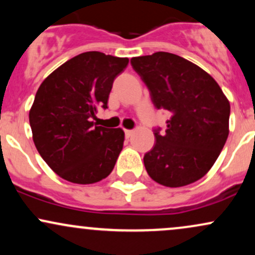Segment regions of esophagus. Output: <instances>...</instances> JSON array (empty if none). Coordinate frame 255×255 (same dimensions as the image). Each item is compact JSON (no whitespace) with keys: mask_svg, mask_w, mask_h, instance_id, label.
<instances>
[{"mask_svg":"<svg viewBox=\"0 0 255 255\" xmlns=\"http://www.w3.org/2000/svg\"><path fill=\"white\" fill-rule=\"evenodd\" d=\"M131 134H133V130H131V129H125L126 137H130Z\"/></svg>","mask_w":255,"mask_h":255,"instance_id":"34e87169","label":"esophagus"}]
</instances>
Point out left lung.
<instances>
[{
  "mask_svg": "<svg viewBox=\"0 0 255 255\" xmlns=\"http://www.w3.org/2000/svg\"><path fill=\"white\" fill-rule=\"evenodd\" d=\"M157 109L170 113L166 129L154 128L156 142L144 156L152 180L182 187L200 180L215 164L229 135L230 104L211 75L170 52L133 57Z\"/></svg>",
  "mask_w": 255,
  "mask_h": 255,
  "instance_id": "8db88e82",
  "label": "left lung"
}]
</instances>
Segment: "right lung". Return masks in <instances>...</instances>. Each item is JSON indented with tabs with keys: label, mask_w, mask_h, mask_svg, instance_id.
Wrapping results in <instances>:
<instances>
[{
	"label": "right lung",
	"mask_w": 255,
	"mask_h": 255,
	"mask_svg": "<svg viewBox=\"0 0 255 255\" xmlns=\"http://www.w3.org/2000/svg\"><path fill=\"white\" fill-rule=\"evenodd\" d=\"M127 57L87 51L71 58L38 89L30 110L33 141L45 163L60 177L90 184L113 171L124 147L121 128L92 121L108 108L113 83L128 66Z\"/></svg>",
	"instance_id": "1"
}]
</instances>
